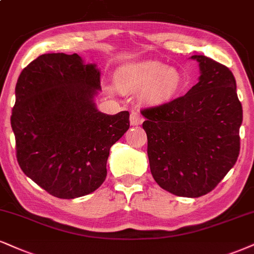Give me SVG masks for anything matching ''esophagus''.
<instances>
[{
  "instance_id": "esophagus-1",
  "label": "esophagus",
  "mask_w": 254,
  "mask_h": 254,
  "mask_svg": "<svg viewBox=\"0 0 254 254\" xmlns=\"http://www.w3.org/2000/svg\"><path fill=\"white\" fill-rule=\"evenodd\" d=\"M129 120H130V125H132V126H139L140 124H142L143 118L140 115V113L132 112L130 113Z\"/></svg>"
}]
</instances>
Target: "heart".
Segmentation results:
<instances>
[{
    "mask_svg": "<svg viewBox=\"0 0 254 254\" xmlns=\"http://www.w3.org/2000/svg\"><path fill=\"white\" fill-rule=\"evenodd\" d=\"M118 81L122 89L143 92L148 102L168 100L180 88L183 77L179 70L159 61H142L124 65L119 69Z\"/></svg>",
    "mask_w": 254,
    "mask_h": 254,
    "instance_id": "obj_1",
    "label": "heart"
}]
</instances>
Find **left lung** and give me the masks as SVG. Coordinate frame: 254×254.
Listing matches in <instances>:
<instances>
[{"label":"left lung","instance_id":"8db88e82","mask_svg":"<svg viewBox=\"0 0 254 254\" xmlns=\"http://www.w3.org/2000/svg\"><path fill=\"white\" fill-rule=\"evenodd\" d=\"M199 82L184 96L145 108L142 127L154 180L174 195L211 192L236 164L243 107L232 71L203 55Z\"/></svg>","mask_w":254,"mask_h":254}]
</instances>
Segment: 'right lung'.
Masks as SVG:
<instances>
[{"instance_id":"1","label":"right lung","mask_w":254,"mask_h":254,"mask_svg":"<svg viewBox=\"0 0 254 254\" xmlns=\"http://www.w3.org/2000/svg\"><path fill=\"white\" fill-rule=\"evenodd\" d=\"M96 64L77 54H43L21 71L11 128L23 173L60 199L87 195L107 175L111 147L129 128V113H101Z\"/></svg>"}]
</instances>
